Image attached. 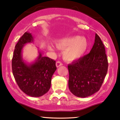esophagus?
I'll return each instance as SVG.
<instances>
[{"label": "esophagus", "instance_id": "obj_1", "mask_svg": "<svg viewBox=\"0 0 120 120\" xmlns=\"http://www.w3.org/2000/svg\"><path fill=\"white\" fill-rule=\"evenodd\" d=\"M62 65V64L60 61H58L56 62V68H59V67L60 66Z\"/></svg>", "mask_w": 120, "mask_h": 120}]
</instances>
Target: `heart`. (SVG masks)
I'll use <instances>...</instances> for the list:
<instances>
[{"instance_id": "obj_1", "label": "heart", "mask_w": 120, "mask_h": 120, "mask_svg": "<svg viewBox=\"0 0 120 120\" xmlns=\"http://www.w3.org/2000/svg\"><path fill=\"white\" fill-rule=\"evenodd\" d=\"M88 41L85 37L78 35L66 37L56 42L57 48L64 50L62 55L64 60L68 61L74 60L80 58L88 48ZM50 50H54V47L49 45Z\"/></svg>"}]
</instances>
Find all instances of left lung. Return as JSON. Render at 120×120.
<instances>
[{
  "label": "left lung",
  "mask_w": 120,
  "mask_h": 120,
  "mask_svg": "<svg viewBox=\"0 0 120 120\" xmlns=\"http://www.w3.org/2000/svg\"><path fill=\"white\" fill-rule=\"evenodd\" d=\"M108 68L105 47L96 34L94 43L89 53L68 65L70 91L82 98L96 93L104 82Z\"/></svg>",
  "instance_id": "obj_1"
}]
</instances>
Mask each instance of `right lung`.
Wrapping results in <instances>:
<instances>
[{
	"label": "right lung",
	"instance_id": "1",
	"mask_svg": "<svg viewBox=\"0 0 120 120\" xmlns=\"http://www.w3.org/2000/svg\"><path fill=\"white\" fill-rule=\"evenodd\" d=\"M34 41L33 35L29 32H26L19 39L14 51L12 70L21 90L29 96L39 97L49 90L51 78L56 68L55 60L43 56L40 51L38 57L33 62H27L23 60V47Z\"/></svg>",
	"mask_w": 120,
	"mask_h": 120
}]
</instances>
